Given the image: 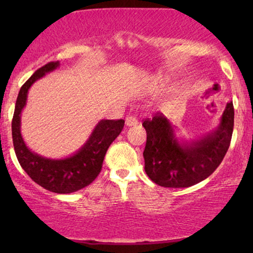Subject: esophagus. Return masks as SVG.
<instances>
[{
	"instance_id": "obj_1",
	"label": "esophagus",
	"mask_w": 253,
	"mask_h": 253,
	"mask_svg": "<svg viewBox=\"0 0 253 253\" xmlns=\"http://www.w3.org/2000/svg\"><path fill=\"white\" fill-rule=\"evenodd\" d=\"M126 124L127 126H133L138 124V120L134 116H127L126 119Z\"/></svg>"
}]
</instances>
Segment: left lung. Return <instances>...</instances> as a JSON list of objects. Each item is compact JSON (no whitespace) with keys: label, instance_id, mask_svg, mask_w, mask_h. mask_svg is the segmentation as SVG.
I'll return each instance as SVG.
<instances>
[{"label":"left lung","instance_id":"left-lung-1","mask_svg":"<svg viewBox=\"0 0 253 253\" xmlns=\"http://www.w3.org/2000/svg\"><path fill=\"white\" fill-rule=\"evenodd\" d=\"M147 133L145 171L158 185L188 188L209 177L223 160L234 129L233 101L226 105L219 126L196 139H181L164 114L144 121Z\"/></svg>","mask_w":253,"mask_h":253}]
</instances>
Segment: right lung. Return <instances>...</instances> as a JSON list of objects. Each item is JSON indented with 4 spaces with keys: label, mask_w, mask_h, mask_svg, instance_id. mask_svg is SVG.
<instances>
[{
    "label": "right lung",
    "mask_w": 253,
    "mask_h": 253,
    "mask_svg": "<svg viewBox=\"0 0 253 253\" xmlns=\"http://www.w3.org/2000/svg\"><path fill=\"white\" fill-rule=\"evenodd\" d=\"M58 67L60 62H50L43 65L22 86L13 113L12 141L20 166L37 184L55 193H71L91 184L99 175L106 152L122 131L124 120L99 121L84 145L69 157L51 159L31 151L20 131V117L26 106L29 89L37 81Z\"/></svg>",
    "instance_id": "add662e5"
}]
</instances>
